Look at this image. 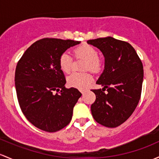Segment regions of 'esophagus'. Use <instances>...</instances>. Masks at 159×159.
Listing matches in <instances>:
<instances>
[{
    "instance_id": "obj_1",
    "label": "esophagus",
    "mask_w": 159,
    "mask_h": 159,
    "mask_svg": "<svg viewBox=\"0 0 159 159\" xmlns=\"http://www.w3.org/2000/svg\"><path fill=\"white\" fill-rule=\"evenodd\" d=\"M81 93L84 94V93H85V92H86V90H81Z\"/></svg>"
}]
</instances>
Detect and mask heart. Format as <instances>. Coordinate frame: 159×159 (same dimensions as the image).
Returning a JSON list of instances; mask_svg holds the SVG:
<instances>
[{
	"label": "heart",
	"instance_id": "b5f03b06",
	"mask_svg": "<svg viewBox=\"0 0 159 159\" xmlns=\"http://www.w3.org/2000/svg\"><path fill=\"white\" fill-rule=\"evenodd\" d=\"M76 57H82L86 60L84 66L85 70H90L92 72H98L102 68V61L99 58V53L94 47L90 44L84 43L76 48L74 50ZM72 57L67 52H65L60 56L59 60V65L60 69L63 72L69 73L71 69ZM93 80V77L88 72L78 73L73 72L68 76V84L72 88L84 89L90 84Z\"/></svg>",
	"mask_w": 159,
	"mask_h": 159
}]
</instances>
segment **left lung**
Here are the masks:
<instances>
[{"label": "left lung", "instance_id": "left-lung-1", "mask_svg": "<svg viewBox=\"0 0 159 159\" xmlns=\"http://www.w3.org/2000/svg\"><path fill=\"white\" fill-rule=\"evenodd\" d=\"M105 58L104 70L97 80L102 89L92 90L96 100L91 113L97 123L116 128L128 119L138 105L142 91L143 66L130 43L112 37L89 40ZM107 92L105 93V90Z\"/></svg>", "mask_w": 159, "mask_h": 159}]
</instances>
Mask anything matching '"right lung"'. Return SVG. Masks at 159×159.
<instances>
[{"label":"right lung","instance_id":"obj_1","mask_svg":"<svg viewBox=\"0 0 159 159\" xmlns=\"http://www.w3.org/2000/svg\"><path fill=\"white\" fill-rule=\"evenodd\" d=\"M81 41L43 38L31 45L17 63L15 87L22 113L36 128L56 132L67 126L81 93L66 88L59 60ZM54 92L59 93L54 94Z\"/></svg>","mask_w":159,"mask_h":159}]
</instances>
